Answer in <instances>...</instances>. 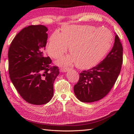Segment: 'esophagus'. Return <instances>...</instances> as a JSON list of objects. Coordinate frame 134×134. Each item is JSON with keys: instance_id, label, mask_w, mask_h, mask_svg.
Listing matches in <instances>:
<instances>
[{"instance_id": "obj_1", "label": "esophagus", "mask_w": 134, "mask_h": 134, "mask_svg": "<svg viewBox=\"0 0 134 134\" xmlns=\"http://www.w3.org/2000/svg\"><path fill=\"white\" fill-rule=\"evenodd\" d=\"M69 68H61V69H60V70H61V72H67V71L69 70Z\"/></svg>"}]
</instances>
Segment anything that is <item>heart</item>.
Returning <instances> with one entry per match:
<instances>
[{"instance_id":"1","label":"heart","mask_w":134,"mask_h":134,"mask_svg":"<svg viewBox=\"0 0 134 134\" xmlns=\"http://www.w3.org/2000/svg\"><path fill=\"white\" fill-rule=\"evenodd\" d=\"M62 33L54 32L49 39L47 51L58 59L69 47L71 55L63 59L62 64L76 63L79 69L94 66L108 53L113 41L111 32L106 28L91 25H64Z\"/></svg>"}]
</instances>
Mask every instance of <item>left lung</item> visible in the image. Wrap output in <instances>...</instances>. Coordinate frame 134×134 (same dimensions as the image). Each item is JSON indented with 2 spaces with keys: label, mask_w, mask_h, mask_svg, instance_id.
<instances>
[{
  "label": "left lung",
  "mask_w": 134,
  "mask_h": 134,
  "mask_svg": "<svg viewBox=\"0 0 134 134\" xmlns=\"http://www.w3.org/2000/svg\"><path fill=\"white\" fill-rule=\"evenodd\" d=\"M122 64V44L116 35L113 47L106 58L97 66L80 73L73 88L77 99L83 102H93L104 98L115 84Z\"/></svg>",
  "instance_id": "left-lung-1"
}]
</instances>
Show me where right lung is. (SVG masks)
Listing matches in <instances>:
<instances>
[{
  "mask_svg": "<svg viewBox=\"0 0 134 134\" xmlns=\"http://www.w3.org/2000/svg\"><path fill=\"white\" fill-rule=\"evenodd\" d=\"M42 25L25 27L16 35L8 51L9 73L14 86L31 104H46L54 94L59 69L44 57L48 35Z\"/></svg>",
  "mask_w": 134,
  "mask_h": 134,
  "instance_id": "obj_1",
  "label": "right lung"
}]
</instances>
